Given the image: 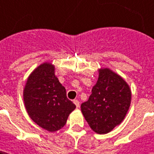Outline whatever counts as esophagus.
Instances as JSON below:
<instances>
[{"label":"esophagus","instance_id":"esophagus-1","mask_svg":"<svg viewBox=\"0 0 154 154\" xmlns=\"http://www.w3.org/2000/svg\"><path fill=\"white\" fill-rule=\"evenodd\" d=\"M73 102H74V104H76V106H77V108H78V107H79V101H78L77 99H75V100H74Z\"/></svg>","mask_w":154,"mask_h":154}]
</instances>
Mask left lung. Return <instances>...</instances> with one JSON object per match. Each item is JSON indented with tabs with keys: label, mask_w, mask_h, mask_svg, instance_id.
<instances>
[{
	"label": "left lung",
	"mask_w": 154,
	"mask_h": 154,
	"mask_svg": "<svg viewBox=\"0 0 154 154\" xmlns=\"http://www.w3.org/2000/svg\"><path fill=\"white\" fill-rule=\"evenodd\" d=\"M131 97V89L122 77L110 69H100L91 95L81 104V111L93 131L105 134L124 120Z\"/></svg>",
	"instance_id": "left-lung-1"
}]
</instances>
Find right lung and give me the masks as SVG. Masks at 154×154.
I'll list each match as a JSON object with an SVG mask.
<instances>
[{
    "instance_id": "1",
    "label": "right lung",
    "mask_w": 154,
    "mask_h": 154,
    "mask_svg": "<svg viewBox=\"0 0 154 154\" xmlns=\"http://www.w3.org/2000/svg\"><path fill=\"white\" fill-rule=\"evenodd\" d=\"M23 100L32 120L51 132L63 128L76 108L67 98L51 63H43L33 70L23 90Z\"/></svg>"
}]
</instances>
